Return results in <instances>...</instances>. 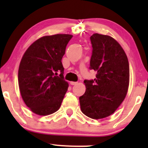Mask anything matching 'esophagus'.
<instances>
[{
  "label": "esophagus",
  "mask_w": 148,
  "mask_h": 148,
  "mask_svg": "<svg viewBox=\"0 0 148 148\" xmlns=\"http://www.w3.org/2000/svg\"><path fill=\"white\" fill-rule=\"evenodd\" d=\"M70 84H71V85H76L77 84V82H71Z\"/></svg>",
  "instance_id": "34e87169"
}]
</instances>
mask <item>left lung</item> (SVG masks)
Segmentation results:
<instances>
[{"mask_svg":"<svg viewBox=\"0 0 148 148\" xmlns=\"http://www.w3.org/2000/svg\"><path fill=\"white\" fill-rule=\"evenodd\" d=\"M90 41L89 69L97 71L96 78L84 81L86 92L79 97V102L85 115L98 120L113 114L125 99L130 67L123 49L111 36L94 34Z\"/></svg>","mask_w":148,"mask_h":148,"instance_id":"obj_1","label":"left lung"}]
</instances>
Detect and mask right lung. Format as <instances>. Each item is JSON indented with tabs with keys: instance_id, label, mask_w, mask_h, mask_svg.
<instances>
[{
	"instance_id": "1",
	"label": "right lung",
	"mask_w": 148,
	"mask_h": 148,
	"mask_svg": "<svg viewBox=\"0 0 148 148\" xmlns=\"http://www.w3.org/2000/svg\"><path fill=\"white\" fill-rule=\"evenodd\" d=\"M73 36L56 34L41 37L23 54L18 69V85L26 106L35 114L57 111L68 89L62 59Z\"/></svg>"
}]
</instances>
